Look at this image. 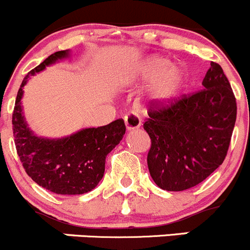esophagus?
<instances>
[{"label":"esophagus","mask_w":250,"mask_h":250,"mask_svg":"<svg viewBox=\"0 0 250 250\" xmlns=\"http://www.w3.org/2000/svg\"><path fill=\"white\" fill-rule=\"evenodd\" d=\"M124 122H125V126L126 130L127 131H132L136 130L141 126V118L137 113L135 112H130L124 117Z\"/></svg>","instance_id":"esophagus-1"}]
</instances>
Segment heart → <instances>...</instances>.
Wrapping results in <instances>:
<instances>
[{
	"mask_svg": "<svg viewBox=\"0 0 250 250\" xmlns=\"http://www.w3.org/2000/svg\"><path fill=\"white\" fill-rule=\"evenodd\" d=\"M170 62L162 57H150L146 59L140 69V75L145 80L158 78L150 90V96L160 103L175 100L186 86L188 75L181 66H170Z\"/></svg>",
	"mask_w": 250,
	"mask_h": 250,
	"instance_id": "heart-1",
	"label": "heart"
}]
</instances>
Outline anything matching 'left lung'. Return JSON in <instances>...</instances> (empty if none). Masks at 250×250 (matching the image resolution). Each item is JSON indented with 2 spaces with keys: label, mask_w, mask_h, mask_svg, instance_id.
Segmentation results:
<instances>
[{
  "label": "left lung",
  "mask_w": 250,
  "mask_h": 250,
  "mask_svg": "<svg viewBox=\"0 0 250 250\" xmlns=\"http://www.w3.org/2000/svg\"><path fill=\"white\" fill-rule=\"evenodd\" d=\"M202 85L204 90L149 109L143 124L152 141L149 174L165 191H185L201 184L222 164L229 150L237 115L231 85L214 62Z\"/></svg>",
  "instance_id": "8db88e82"
}]
</instances>
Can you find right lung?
<instances>
[{"instance_id":"1","label":"right lung","mask_w":250,"mask_h":250,"mask_svg":"<svg viewBox=\"0 0 250 250\" xmlns=\"http://www.w3.org/2000/svg\"><path fill=\"white\" fill-rule=\"evenodd\" d=\"M69 56V49L56 52L24 78L17 95L12 124L19 158L26 174L39 186L57 194H83L92 191L102 180L105 158L125 135L124 120L81 128L65 137L48 138L38 136L29 127L21 105L23 88L29 78Z\"/></svg>"}]
</instances>
